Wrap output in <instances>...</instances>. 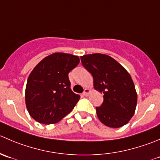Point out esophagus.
<instances>
[{
	"label": "esophagus",
	"instance_id": "1",
	"mask_svg": "<svg viewBox=\"0 0 160 160\" xmlns=\"http://www.w3.org/2000/svg\"><path fill=\"white\" fill-rule=\"evenodd\" d=\"M90 91H90V89H88V88H86V89L84 90V91L83 92V95H84V96L89 95Z\"/></svg>",
	"mask_w": 160,
	"mask_h": 160
}]
</instances>
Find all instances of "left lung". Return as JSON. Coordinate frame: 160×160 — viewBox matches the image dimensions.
Returning a JSON list of instances; mask_svg holds the SVG:
<instances>
[{"label":"left lung","instance_id":"obj_1","mask_svg":"<svg viewBox=\"0 0 160 160\" xmlns=\"http://www.w3.org/2000/svg\"><path fill=\"white\" fill-rule=\"evenodd\" d=\"M80 59L92 75L94 89L103 94V103L96 107L99 120L112 128L126 125L134 116L138 99L131 75L108 55L91 54L81 56Z\"/></svg>","mask_w":160,"mask_h":160}]
</instances>
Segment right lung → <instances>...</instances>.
Wrapping results in <instances>:
<instances>
[{
	"label": "right lung",
	"mask_w": 160,
	"mask_h": 160,
	"mask_svg": "<svg viewBox=\"0 0 160 160\" xmlns=\"http://www.w3.org/2000/svg\"><path fill=\"white\" fill-rule=\"evenodd\" d=\"M79 62L78 56L54 53L32 69L27 80L25 99L28 112L36 121L55 123L73 109L80 97L71 90L69 72Z\"/></svg>",
	"instance_id": "1"
}]
</instances>
